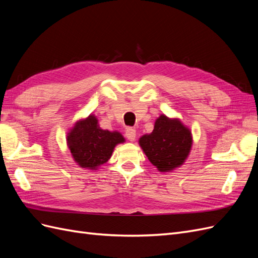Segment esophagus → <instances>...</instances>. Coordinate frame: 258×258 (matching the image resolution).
<instances>
[{
    "label": "esophagus",
    "instance_id": "obj_1",
    "mask_svg": "<svg viewBox=\"0 0 258 258\" xmlns=\"http://www.w3.org/2000/svg\"><path fill=\"white\" fill-rule=\"evenodd\" d=\"M124 135H126V138L129 140V141H135L136 140V130L131 127H128L126 129V132H124Z\"/></svg>",
    "mask_w": 258,
    "mask_h": 258
}]
</instances>
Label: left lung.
<instances>
[{
	"label": "left lung",
	"mask_w": 258,
	"mask_h": 258,
	"mask_svg": "<svg viewBox=\"0 0 258 258\" xmlns=\"http://www.w3.org/2000/svg\"><path fill=\"white\" fill-rule=\"evenodd\" d=\"M191 134L177 119L161 115L152 134L140 139V145L154 166L161 172L181 166L191 147Z\"/></svg>",
	"instance_id": "left-lung-1"
}]
</instances>
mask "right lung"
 <instances>
[{
    "label": "right lung",
    "mask_w": 258,
    "mask_h": 258,
    "mask_svg": "<svg viewBox=\"0 0 258 258\" xmlns=\"http://www.w3.org/2000/svg\"><path fill=\"white\" fill-rule=\"evenodd\" d=\"M67 140L74 160L82 168L88 169L103 165L110 159L115 145L124 141L119 132L101 129L92 115L76 122Z\"/></svg>",
    "instance_id": "add662e5"
}]
</instances>
